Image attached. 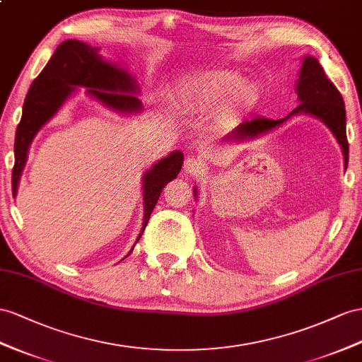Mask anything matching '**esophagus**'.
<instances>
[{
  "label": "esophagus",
  "instance_id": "34e87169",
  "mask_svg": "<svg viewBox=\"0 0 362 362\" xmlns=\"http://www.w3.org/2000/svg\"><path fill=\"white\" fill-rule=\"evenodd\" d=\"M183 168H185V173H188L189 175H199L203 173V168H205V166H203V163L199 159H196V157H188V159L185 160Z\"/></svg>",
  "mask_w": 362,
  "mask_h": 362
}]
</instances>
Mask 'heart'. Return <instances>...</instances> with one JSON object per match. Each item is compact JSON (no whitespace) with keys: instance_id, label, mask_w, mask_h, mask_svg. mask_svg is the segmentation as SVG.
<instances>
[{"instance_id":"1","label":"heart","mask_w":362,"mask_h":362,"mask_svg":"<svg viewBox=\"0 0 362 362\" xmlns=\"http://www.w3.org/2000/svg\"><path fill=\"white\" fill-rule=\"evenodd\" d=\"M260 96V88L235 71H203L185 78L175 88V102L188 113H200L230 98L238 107H249Z\"/></svg>"}]
</instances>
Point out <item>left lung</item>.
<instances>
[{
	"label": "left lung",
	"instance_id": "1",
	"mask_svg": "<svg viewBox=\"0 0 362 362\" xmlns=\"http://www.w3.org/2000/svg\"><path fill=\"white\" fill-rule=\"evenodd\" d=\"M296 95L301 104L296 107L289 116L283 119L272 120L266 117H251L243 120L242 124L230 132L225 141H251L258 134L271 132L272 128L281 125L293 115L305 113L318 117L326 124L333 136L337 137L341 145L342 154H344V168L349 163V142L346 134V107L341 93L333 86V82L326 76L321 64L317 58L305 57L303 58V66L300 70V79L296 82ZM197 189L194 188V197Z\"/></svg>",
	"mask_w": 362,
	"mask_h": 362
}]
</instances>
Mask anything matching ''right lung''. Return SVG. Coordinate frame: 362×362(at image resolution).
Here are the masks:
<instances>
[{"instance_id": "add662e5", "label": "right lung", "mask_w": 362, "mask_h": 362, "mask_svg": "<svg viewBox=\"0 0 362 362\" xmlns=\"http://www.w3.org/2000/svg\"><path fill=\"white\" fill-rule=\"evenodd\" d=\"M76 87L88 88V96L117 113L133 115L142 110V102L133 96L134 93H139V86L127 70L102 58L99 49L93 45L78 40L61 42L47 66L32 82L24 100L21 122L16 128L13 148V197L16 196L18 183H20L33 137L45 122H49L58 113V110L71 96ZM182 163L183 154L180 151H173L144 174V223L136 243L144 234L165 185L177 177ZM132 252L133 249L129 254Z\"/></svg>"}]
</instances>
